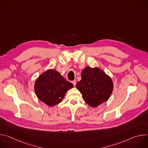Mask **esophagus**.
<instances>
[{"label":"esophagus","mask_w":148,"mask_h":148,"mask_svg":"<svg viewBox=\"0 0 148 148\" xmlns=\"http://www.w3.org/2000/svg\"><path fill=\"white\" fill-rule=\"evenodd\" d=\"M72 83L73 84V85L75 86V84H76V81H75V80L73 81H72Z\"/></svg>","instance_id":"esophagus-1"}]
</instances>
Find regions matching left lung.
Listing matches in <instances>:
<instances>
[{
  "label": "left lung",
  "mask_w": 148,
  "mask_h": 148,
  "mask_svg": "<svg viewBox=\"0 0 148 148\" xmlns=\"http://www.w3.org/2000/svg\"><path fill=\"white\" fill-rule=\"evenodd\" d=\"M76 87L88 105L97 107L107 101L113 91L112 79L98 67H86L81 73V79Z\"/></svg>",
  "instance_id": "left-lung-1"
}]
</instances>
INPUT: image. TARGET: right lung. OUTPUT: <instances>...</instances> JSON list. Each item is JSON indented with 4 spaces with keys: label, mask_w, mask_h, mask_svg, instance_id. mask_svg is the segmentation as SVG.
Here are the masks:
<instances>
[{
    "label": "right lung",
    "mask_w": 148,
    "mask_h": 148,
    "mask_svg": "<svg viewBox=\"0 0 148 148\" xmlns=\"http://www.w3.org/2000/svg\"><path fill=\"white\" fill-rule=\"evenodd\" d=\"M74 87L56 70L50 69L36 80L34 91L37 98L50 107L60 103L67 91Z\"/></svg>",
    "instance_id": "right-lung-1"
}]
</instances>
